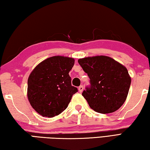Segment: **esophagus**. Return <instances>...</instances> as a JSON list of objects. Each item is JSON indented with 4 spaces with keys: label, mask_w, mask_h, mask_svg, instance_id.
Returning <instances> with one entry per match:
<instances>
[{
    "label": "esophagus",
    "mask_w": 150,
    "mask_h": 150,
    "mask_svg": "<svg viewBox=\"0 0 150 150\" xmlns=\"http://www.w3.org/2000/svg\"><path fill=\"white\" fill-rule=\"evenodd\" d=\"M83 86H80V87H78V91H79V92L80 93H81L83 91Z\"/></svg>",
    "instance_id": "34e87169"
}]
</instances>
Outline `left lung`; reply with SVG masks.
<instances>
[{"label": "left lung", "mask_w": 150, "mask_h": 150, "mask_svg": "<svg viewBox=\"0 0 150 150\" xmlns=\"http://www.w3.org/2000/svg\"><path fill=\"white\" fill-rule=\"evenodd\" d=\"M90 79L83 97L90 108L101 114L116 111L127 97L131 78L127 68L108 56L98 55L78 59Z\"/></svg>", "instance_id": "left-lung-1"}]
</instances>
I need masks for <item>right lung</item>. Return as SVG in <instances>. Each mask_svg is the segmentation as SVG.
<instances>
[{
	"label": "right lung",
	"instance_id": "right-lung-1",
	"mask_svg": "<svg viewBox=\"0 0 150 150\" xmlns=\"http://www.w3.org/2000/svg\"><path fill=\"white\" fill-rule=\"evenodd\" d=\"M74 59L53 56L39 63L28 78L27 97L31 106L43 117H53L65 110L78 91L69 74Z\"/></svg>",
	"mask_w": 150,
	"mask_h": 150
}]
</instances>
